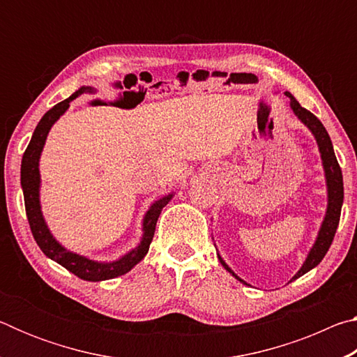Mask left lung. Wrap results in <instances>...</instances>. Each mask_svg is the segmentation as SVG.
Masks as SVG:
<instances>
[{"instance_id":"1","label":"left lung","mask_w":357,"mask_h":357,"mask_svg":"<svg viewBox=\"0 0 357 357\" xmlns=\"http://www.w3.org/2000/svg\"><path fill=\"white\" fill-rule=\"evenodd\" d=\"M285 94L289 98V105H291L296 116H298L302 123H304L307 128L312 130V134L317 138L319 153H321V159H323L326 183H328V211H326L323 225H321V228H319L318 238L315 241V244H313V247H312L309 257H307L304 264H302V268L298 271V274H296L291 279V280H296L298 277L304 275L305 273H309L310 269H313L315 266L319 264V261H321L326 253H328L332 241H334L338 222H340L342 203H343V176H342L340 165H338V162H337L334 148H332V142L329 138V134H328V130L324 129L321 121H319L315 114L307 110V108L301 107L299 102L296 100L291 94L289 93H285ZM219 259H220L223 268H225L229 274H233L239 282L245 283L243 279H239V277L228 268V264L223 261L220 257H219Z\"/></svg>"}]
</instances>
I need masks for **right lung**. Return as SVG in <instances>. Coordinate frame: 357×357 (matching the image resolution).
I'll use <instances>...</instances> for the list:
<instances>
[{
	"label": "right lung",
	"instance_id": "add662e5",
	"mask_svg": "<svg viewBox=\"0 0 357 357\" xmlns=\"http://www.w3.org/2000/svg\"><path fill=\"white\" fill-rule=\"evenodd\" d=\"M93 91H94L93 88L82 86L78 91L72 94L69 99L59 102V104L50 108V110L42 116L38 128L34 129L31 142H29L22 159V189H23V197H25V209H26L29 228H31L33 236L36 239V243H38V245L40 247V250L44 252L48 258H52L53 261L64 266L66 269L70 271V273L75 274L77 277H80V279L88 280V282H100V280L114 279V277L129 273L137 263L142 261L149 250L151 241L154 238L155 223L160 215V211L164 209L165 204H168V202L172 200L173 195L170 193V195L160 198V200H157L153 206L149 208V211L143 219L142 243L138 244V247H135L134 250H130L129 253H126L123 258H119L118 261H113V263L93 261V259L78 255V253L66 250L64 247L52 236L50 229L47 228L44 217H42V213H40L39 157L42 153V148H44L45 144L48 130L52 129V126L55 124V121L61 116L66 110H68L70 100H74L83 93H93Z\"/></svg>",
	"mask_w": 357,
	"mask_h": 357
}]
</instances>
